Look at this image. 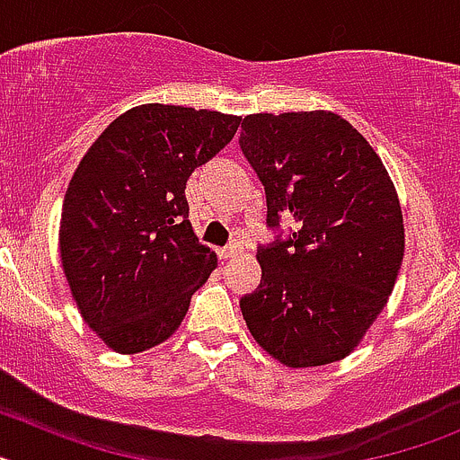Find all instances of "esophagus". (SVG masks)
I'll use <instances>...</instances> for the list:
<instances>
[{"label": "esophagus", "instance_id": "obj_1", "mask_svg": "<svg viewBox=\"0 0 460 460\" xmlns=\"http://www.w3.org/2000/svg\"><path fill=\"white\" fill-rule=\"evenodd\" d=\"M239 253H242V246H239V243H230V246H223V249H218V258L221 260L237 258Z\"/></svg>", "mask_w": 460, "mask_h": 460}]
</instances>
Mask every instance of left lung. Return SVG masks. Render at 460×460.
<instances>
[{"instance_id":"8db88e82","label":"left lung","mask_w":460,"mask_h":460,"mask_svg":"<svg viewBox=\"0 0 460 460\" xmlns=\"http://www.w3.org/2000/svg\"><path fill=\"white\" fill-rule=\"evenodd\" d=\"M243 156L267 193V223L295 221L260 246L262 280L242 296L251 336L290 368L350 355L387 304L403 262L398 193L376 149L329 110L243 117Z\"/></svg>"}]
</instances>
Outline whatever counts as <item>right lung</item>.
Listing matches in <instances>:
<instances>
[{
	"label": "right lung",
	"mask_w": 460,
	"mask_h": 460,
	"mask_svg": "<svg viewBox=\"0 0 460 460\" xmlns=\"http://www.w3.org/2000/svg\"><path fill=\"white\" fill-rule=\"evenodd\" d=\"M242 117L184 105L126 110L96 137L68 181L59 255L92 332L119 355L164 343L217 253L189 221L186 181L233 140Z\"/></svg>",
	"instance_id": "add662e5"
}]
</instances>
